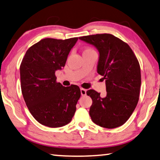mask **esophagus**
Masks as SVG:
<instances>
[{
    "label": "esophagus",
    "instance_id": "obj_1",
    "mask_svg": "<svg viewBox=\"0 0 160 160\" xmlns=\"http://www.w3.org/2000/svg\"><path fill=\"white\" fill-rule=\"evenodd\" d=\"M80 90H81V95L85 96L86 95V90L84 89V88H81Z\"/></svg>",
    "mask_w": 160,
    "mask_h": 160
}]
</instances>
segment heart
<instances>
[{
  "mask_svg": "<svg viewBox=\"0 0 160 160\" xmlns=\"http://www.w3.org/2000/svg\"><path fill=\"white\" fill-rule=\"evenodd\" d=\"M91 51H93V50H92V49H86L84 50L83 53H86V52H91Z\"/></svg>",
  "mask_w": 160,
  "mask_h": 160,
  "instance_id": "heart-1",
  "label": "heart"
}]
</instances>
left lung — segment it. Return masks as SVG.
Listing matches in <instances>:
<instances>
[{
  "instance_id": "left-lung-1",
  "label": "left lung",
  "mask_w": 160,
  "mask_h": 160,
  "mask_svg": "<svg viewBox=\"0 0 160 160\" xmlns=\"http://www.w3.org/2000/svg\"><path fill=\"white\" fill-rule=\"evenodd\" d=\"M79 38L98 50L97 71L106 82L104 98L94 90L86 92L92 100L89 111L90 118L102 128L120 127L131 116L139 98L141 69L137 57L127 43L111 34Z\"/></svg>"
}]
</instances>
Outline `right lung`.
Listing matches in <instances>:
<instances>
[{
    "label": "right lung",
    "mask_w": 160,
    "mask_h": 160,
    "mask_svg": "<svg viewBox=\"0 0 160 160\" xmlns=\"http://www.w3.org/2000/svg\"><path fill=\"white\" fill-rule=\"evenodd\" d=\"M78 38H45L33 44L20 65L21 88L26 104L40 124L60 128L68 124L81 97L79 86L56 82L55 72L65 65Z\"/></svg>",
    "instance_id": "add662e5"
}]
</instances>
